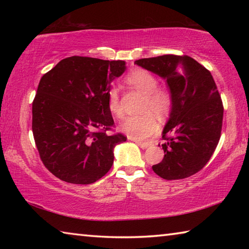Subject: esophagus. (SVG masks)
Here are the masks:
<instances>
[{"label": "esophagus", "mask_w": 249, "mask_h": 249, "mask_svg": "<svg viewBox=\"0 0 249 249\" xmlns=\"http://www.w3.org/2000/svg\"><path fill=\"white\" fill-rule=\"evenodd\" d=\"M130 141H134L135 142H136V144L141 147V148H142V149H145V148H147V147H149L150 146V144L149 142H138V141H135V140H133V138H129Z\"/></svg>", "instance_id": "obj_1"}]
</instances>
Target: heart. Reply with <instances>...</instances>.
<instances>
[{
    "label": "heart",
    "mask_w": 249,
    "mask_h": 249,
    "mask_svg": "<svg viewBox=\"0 0 249 249\" xmlns=\"http://www.w3.org/2000/svg\"><path fill=\"white\" fill-rule=\"evenodd\" d=\"M126 82L133 89L145 94L142 111L153 112L160 117L169 113L172 95L166 87H158V79L150 71L142 68L134 69L126 77ZM107 102L109 112L116 117L124 114L119 89L111 87L107 91ZM122 132L135 141H144L158 130V122L151 113L138 116H128L120 125Z\"/></svg>",
    "instance_id": "obj_1"
}]
</instances>
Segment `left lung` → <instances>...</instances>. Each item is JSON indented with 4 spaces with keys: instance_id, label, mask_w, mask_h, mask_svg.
<instances>
[{
    "instance_id": "1",
    "label": "left lung",
    "mask_w": 249,
    "mask_h": 249,
    "mask_svg": "<svg viewBox=\"0 0 249 249\" xmlns=\"http://www.w3.org/2000/svg\"><path fill=\"white\" fill-rule=\"evenodd\" d=\"M135 64L165 79L172 95L162 130L165 156L153 170L166 180L196 174L212 157L221 137L224 108L212 74L189 56L163 54ZM168 133L170 138L165 137Z\"/></svg>"
}]
</instances>
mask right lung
Returning a JSON list of instances; mask_svg holds the SVG:
<instances>
[{
	"instance_id": "add662e5",
	"label": "right lung",
	"mask_w": 249,
	"mask_h": 249,
	"mask_svg": "<svg viewBox=\"0 0 249 249\" xmlns=\"http://www.w3.org/2000/svg\"><path fill=\"white\" fill-rule=\"evenodd\" d=\"M123 60L72 56L41 77L33 101V134L45 167L62 181L90 184L111 169L123 134L114 126L107 91L126 70Z\"/></svg>"
}]
</instances>
